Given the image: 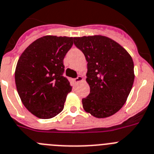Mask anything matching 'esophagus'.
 I'll list each match as a JSON object with an SVG mask.
<instances>
[{
	"mask_svg": "<svg viewBox=\"0 0 154 154\" xmlns=\"http://www.w3.org/2000/svg\"><path fill=\"white\" fill-rule=\"evenodd\" d=\"M82 80H83V77H81V76H78L77 78L74 79V82L79 83V82H80V81H82Z\"/></svg>",
	"mask_w": 154,
	"mask_h": 154,
	"instance_id": "34e87169",
	"label": "esophagus"
}]
</instances>
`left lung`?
Returning a JSON list of instances; mask_svg holds the SVG:
<instances>
[{"label":"left lung","mask_w":154,"mask_h":154,"mask_svg":"<svg viewBox=\"0 0 154 154\" xmlns=\"http://www.w3.org/2000/svg\"><path fill=\"white\" fill-rule=\"evenodd\" d=\"M87 61L90 94L83 107L97 118H105L124 106L134 81L132 57L118 43L101 35L74 37Z\"/></svg>","instance_id":"1"}]
</instances>
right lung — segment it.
I'll list each match as a JSON object with an SVG mask.
<instances>
[{
  "label": "right lung",
  "mask_w": 154,
  "mask_h": 154,
  "mask_svg": "<svg viewBox=\"0 0 154 154\" xmlns=\"http://www.w3.org/2000/svg\"><path fill=\"white\" fill-rule=\"evenodd\" d=\"M73 37L44 36L30 44L19 58L15 84L22 103L41 119H50L63 110L71 86L63 77V59Z\"/></svg>",
  "instance_id": "1"
}]
</instances>
